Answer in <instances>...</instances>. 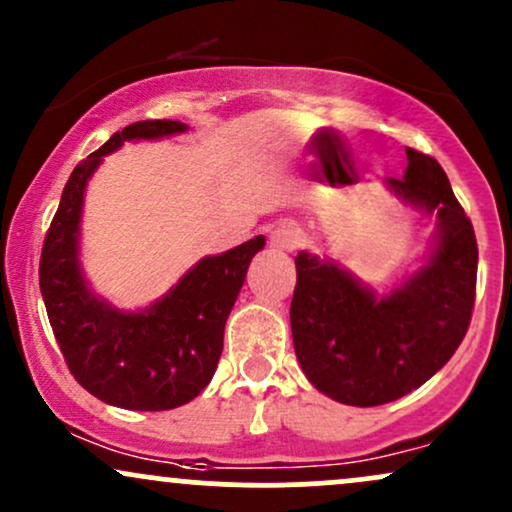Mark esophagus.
Here are the masks:
<instances>
[{
  "label": "esophagus",
  "mask_w": 512,
  "mask_h": 512,
  "mask_svg": "<svg viewBox=\"0 0 512 512\" xmlns=\"http://www.w3.org/2000/svg\"><path fill=\"white\" fill-rule=\"evenodd\" d=\"M301 243V233L291 226V223L281 221L269 231V245L276 250H293Z\"/></svg>",
  "instance_id": "esophagus-1"
}]
</instances>
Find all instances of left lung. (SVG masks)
<instances>
[{
	"mask_svg": "<svg viewBox=\"0 0 512 512\" xmlns=\"http://www.w3.org/2000/svg\"><path fill=\"white\" fill-rule=\"evenodd\" d=\"M404 178H387L397 199L436 216L414 272L378 296L330 257L301 250L291 334L303 373L322 395L351 407L395 402L438 373L460 346L477 289V238L436 158L407 149Z\"/></svg>",
	"mask_w": 512,
	"mask_h": 512,
	"instance_id": "8db88e82",
	"label": "left lung"
}]
</instances>
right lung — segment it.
Returning <instances> with one entry per match:
<instances>
[{"label":"right lung","instance_id":"1","mask_svg":"<svg viewBox=\"0 0 512 512\" xmlns=\"http://www.w3.org/2000/svg\"><path fill=\"white\" fill-rule=\"evenodd\" d=\"M178 120H142L115 132L72 170L40 257V293L64 361L84 390L113 407L166 411L195 399L214 378L255 236L238 248L192 264L154 303L117 308L88 284L81 267V216L91 175L125 142H154L187 132Z\"/></svg>","mask_w":512,"mask_h":512}]
</instances>
